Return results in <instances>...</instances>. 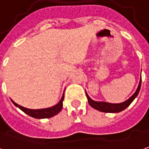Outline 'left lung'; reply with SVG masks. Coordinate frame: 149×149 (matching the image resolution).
<instances>
[{
    "instance_id": "left-lung-1",
    "label": "left lung",
    "mask_w": 149,
    "mask_h": 149,
    "mask_svg": "<svg viewBox=\"0 0 149 149\" xmlns=\"http://www.w3.org/2000/svg\"><path fill=\"white\" fill-rule=\"evenodd\" d=\"M141 82H142V79L140 76V80H139L138 88L136 89L135 92L132 95V96L128 99V100H125L124 102L122 103H118V104H113V103H109V102H104V101H96L93 100L92 99L90 98V96H88L87 92H86V96L88 98V104H90L92 108H94L96 110H99L100 112H104V113H119V112L123 111L131 104V102L135 100L136 96L139 94V90H140V87H141Z\"/></svg>"
}]
</instances>
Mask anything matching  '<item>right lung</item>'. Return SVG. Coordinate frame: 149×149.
Instances as JSON below:
<instances>
[{"label": "right lung", "mask_w": 149, "mask_h": 149, "mask_svg": "<svg viewBox=\"0 0 149 149\" xmlns=\"http://www.w3.org/2000/svg\"><path fill=\"white\" fill-rule=\"evenodd\" d=\"M63 100H64V94L61 96V100H59V102L57 104L53 105L50 108H46V109H27V108L22 107L21 105H19L17 103H15L14 100H11L13 102V104L16 107L19 108L22 111H23L27 115L32 117L34 118H52L53 116L57 114L59 112L61 111L62 106H63Z\"/></svg>", "instance_id": "1"}]
</instances>
